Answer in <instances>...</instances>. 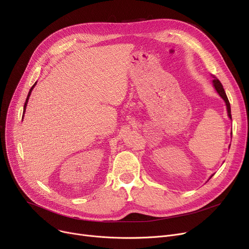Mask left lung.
Here are the masks:
<instances>
[{"label": "left lung", "instance_id": "1", "mask_svg": "<svg viewBox=\"0 0 249 249\" xmlns=\"http://www.w3.org/2000/svg\"><path fill=\"white\" fill-rule=\"evenodd\" d=\"M213 77H214V80H213L214 87H215V89H216V90H217V93L221 96V98H222V99H223V100L225 101V103H226V106H227L228 116H229V118H231V108H230V103H229V101H228V98H227V96H226V93H225V90H224V89H223V86H222V84L220 83V81L218 80V78H217L215 75H213ZM211 178H212V177H211Z\"/></svg>", "mask_w": 249, "mask_h": 249}]
</instances>
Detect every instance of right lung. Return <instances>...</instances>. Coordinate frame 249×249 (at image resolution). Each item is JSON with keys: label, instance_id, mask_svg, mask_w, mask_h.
<instances>
[{"label": "right lung", "instance_id": "1", "mask_svg": "<svg viewBox=\"0 0 249 249\" xmlns=\"http://www.w3.org/2000/svg\"><path fill=\"white\" fill-rule=\"evenodd\" d=\"M35 85H36V83L32 86V88L30 89V90H29V94H28V96H27V99H26V102H25V105H24V113H25V110H26V106H27V103H28V99H29V97H30V95H31V91H32V89H33V88L35 87Z\"/></svg>", "mask_w": 249, "mask_h": 249}]
</instances>
